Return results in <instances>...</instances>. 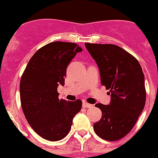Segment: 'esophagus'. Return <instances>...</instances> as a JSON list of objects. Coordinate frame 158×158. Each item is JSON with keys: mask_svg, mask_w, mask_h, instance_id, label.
<instances>
[{"mask_svg": "<svg viewBox=\"0 0 158 158\" xmlns=\"http://www.w3.org/2000/svg\"><path fill=\"white\" fill-rule=\"evenodd\" d=\"M83 106H84V107L86 108H90V107H93V105H91V104L88 103L87 102H83Z\"/></svg>", "mask_w": 158, "mask_h": 158, "instance_id": "esophagus-1", "label": "esophagus"}]
</instances>
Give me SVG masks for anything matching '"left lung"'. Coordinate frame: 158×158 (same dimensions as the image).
Instances as JSON below:
<instances>
[{"label": "left lung", "mask_w": 158, "mask_h": 158, "mask_svg": "<svg viewBox=\"0 0 158 158\" xmlns=\"http://www.w3.org/2000/svg\"><path fill=\"white\" fill-rule=\"evenodd\" d=\"M98 66L101 84L109 89V105L97 103L101 120L94 130L102 139L116 141L135 126L146 102L144 75L136 58L113 44L85 43Z\"/></svg>", "instance_id": "obj_1"}]
</instances>
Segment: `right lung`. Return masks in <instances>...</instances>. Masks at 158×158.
<instances>
[{
  "label": "right lung",
  "mask_w": 158,
  "mask_h": 158,
  "mask_svg": "<svg viewBox=\"0 0 158 158\" xmlns=\"http://www.w3.org/2000/svg\"><path fill=\"white\" fill-rule=\"evenodd\" d=\"M80 47L73 43L53 42L33 55L21 77V106L33 130L43 139L58 141L71 129L82 101L59 99L57 88L64 84L66 68Z\"/></svg>",
  "instance_id": "right-lung-1"
}]
</instances>
